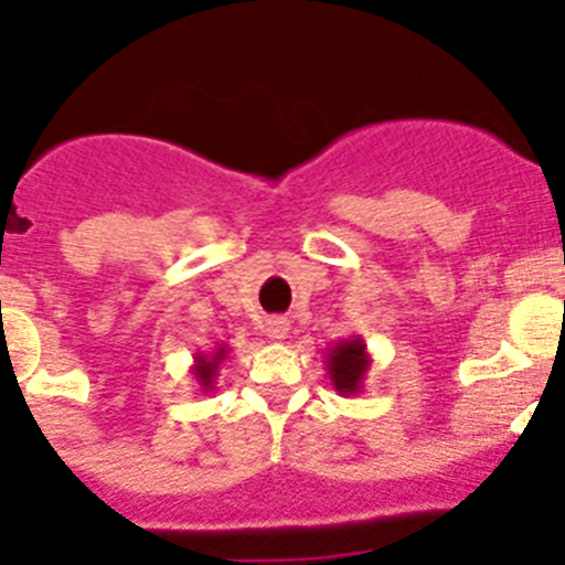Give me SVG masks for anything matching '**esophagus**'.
<instances>
[{
  "instance_id": "obj_1",
  "label": "esophagus",
  "mask_w": 565,
  "mask_h": 565,
  "mask_svg": "<svg viewBox=\"0 0 565 565\" xmlns=\"http://www.w3.org/2000/svg\"><path fill=\"white\" fill-rule=\"evenodd\" d=\"M267 338L270 340H284L287 338V332H289V323L284 318H273V320H267Z\"/></svg>"
}]
</instances>
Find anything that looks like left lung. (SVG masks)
Listing matches in <instances>:
<instances>
[{
	"label": "left lung",
	"instance_id": "obj_1",
	"mask_svg": "<svg viewBox=\"0 0 565 565\" xmlns=\"http://www.w3.org/2000/svg\"><path fill=\"white\" fill-rule=\"evenodd\" d=\"M371 369V354L360 334L343 338L327 349V374L340 396H354L363 391V380Z\"/></svg>",
	"mask_w": 565,
	"mask_h": 565
}]
</instances>
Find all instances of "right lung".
Listing matches in <instances>:
<instances>
[{"instance_id":"1","label":"right lung","mask_w":565,"mask_h":565,"mask_svg":"<svg viewBox=\"0 0 565 565\" xmlns=\"http://www.w3.org/2000/svg\"><path fill=\"white\" fill-rule=\"evenodd\" d=\"M231 349L225 343H220L213 352H196L194 354V365H191V374H194L196 385H200L202 394H211L216 388V377H220L222 363L227 360Z\"/></svg>"}]
</instances>
